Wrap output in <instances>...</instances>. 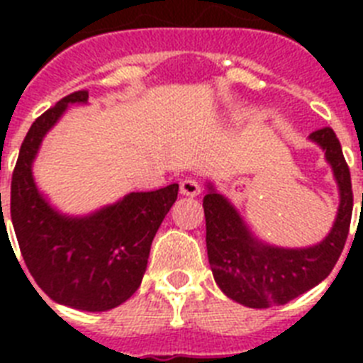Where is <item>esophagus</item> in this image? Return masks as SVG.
<instances>
[{
	"instance_id": "1",
	"label": "esophagus",
	"mask_w": 363,
	"mask_h": 363,
	"mask_svg": "<svg viewBox=\"0 0 363 363\" xmlns=\"http://www.w3.org/2000/svg\"><path fill=\"white\" fill-rule=\"evenodd\" d=\"M201 191L200 184H198L196 179L192 178H185L182 184H179V192L184 194V196H198Z\"/></svg>"
}]
</instances>
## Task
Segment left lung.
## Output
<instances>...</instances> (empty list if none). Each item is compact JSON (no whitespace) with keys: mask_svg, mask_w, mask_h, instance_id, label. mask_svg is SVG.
I'll list each match as a JSON object with an SVG mask.
<instances>
[{"mask_svg":"<svg viewBox=\"0 0 363 363\" xmlns=\"http://www.w3.org/2000/svg\"><path fill=\"white\" fill-rule=\"evenodd\" d=\"M309 142L325 154L338 187V211L318 243L280 247L258 238L240 211L207 182L203 198L205 242L214 281L230 300L251 309L284 306L331 274L349 234L352 214L351 174L335 130H314Z\"/></svg>","mask_w":363,"mask_h":363,"instance_id":"obj_1","label":"left lung"}]
</instances>
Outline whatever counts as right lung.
<instances>
[{
  "label": "right lung",
  "mask_w": 363,
  "mask_h": 363,
  "mask_svg": "<svg viewBox=\"0 0 363 363\" xmlns=\"http://www.w3.org/2000/svg\"><path fill=\"white\" fill-rule=\"evenodd\" d=\"M86 104L89 92H72L32 123L12 174L11 218L28 272L41 291L62 306L101 313L121 306L142 284L150 243L178 198V184L129 192L89 214L54 207L38 187L32 167L45 136L67 108Z\"/></svg>",
  "instance_id": "obj_1"
}]
</instances>
